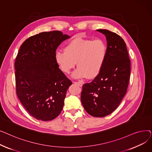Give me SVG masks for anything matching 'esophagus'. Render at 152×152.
<instances>
[{"label":"esophagus","mask_w":152,"mask_h":152,"mask_svg":"<svg viewBox=\"0 0 152 152\" xmlns=\"http://www.w3.org/2000/svg\"><path fill=\"white\" fill-rule=\"evenodd\" d=\"M73 83H74V84H77V85H78L79 86H80V87H82V86H83V83H81V82H73Z\"/></svg>","instance_id":"obj_1"}]
</instances>
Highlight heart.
<instances>
[{"label": "heart", "mask_w": 152, "mask_h": 152, "mask_svg": "<svg viewBox=\"0 0 152 152\" xmlns=\"http://www.w3.org/2000/svg\"><path fill=\"white\" fill-rule=\"evenodd\" d=\"M108 48L100 39L76 37L70 41L64 48L55 54V60L65 74H69L76 65L78 68L73 74L75 79L98 76L105 65Z\"/></svg>", "instance_id": "obj_1"}]
</instances>
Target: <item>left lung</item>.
<instances>
[{"label": "left lung", "instance_id": "left-lung-1", "mask_svg": "<svg viewBox=\"0 0 152 152\" xmlns=\"http://www.w3.org/2000/svg\"><path fill=\"white\" fill-rule=\"evenodd\" d=\"M107 41L108 55L100 73L83 86L81 95L86 111L94 117H104L115 111L128 87L131 61L124 40L107 29H98Z\"/></svg>", "mask_w": 152, "mask_h": 152}]
</instances>
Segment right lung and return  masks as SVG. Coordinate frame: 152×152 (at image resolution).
Here are the masks:
<instances>
[{"instance_id": "obj_1", "label": "right lung", "mask_w": 152, "mask_h": 152, "mask_svg": "<svg viewBox=\"0 0 152 152\" xmlns=\"http://www.w3.org/2000/svg\"><path fill=\"white\" fill-rule=\"evenodd\" d=\"M70 37L60 31L33 36L21 45L15 62L16 89L33 117L48 121L57 118L72 82L55 60L58 45Z\"/></svg>"}]
</instances>
